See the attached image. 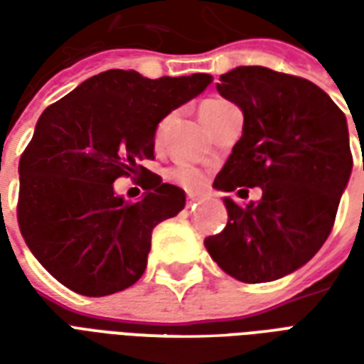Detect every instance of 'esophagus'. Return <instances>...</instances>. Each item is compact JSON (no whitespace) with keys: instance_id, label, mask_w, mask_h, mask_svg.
Returning <instances> with one entry per match:
<instances>
[{"instance_id":"34e87169","label":"esophagus","mask_w":364,"mask_h":364,"mask_svg":"<svg viewBox=\"0 0 364 364\" xmlns=\"http://www.w3.org/2000/svg\"><path fill=\"white\" fill-rule=\"evenodd\" d=\"M197 200H200V195H197V193H189V195H187V203H197Z\"/></svg>"}]
</instances>
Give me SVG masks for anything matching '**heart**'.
Instances as JSON below:
<instances>
[{"label": "heart", "mask_w": 364, "mask_h": 364, "mask_svg": "<svg viewBox=\"0 0 364 364\" xmlns=\"http://www.w3.org/2000/svg\"><path fill=\"white\" fill-rule=\"evenodd\" d=\"M220 105H224V101H218V99H213V101H206V103H203V107H200V117H203V120L208 117V112L213 111V109H216V107H220ZM167 122H169V117H166V119L159 122L158 138L164 134ZM167 177H169L171 181L183 185V187H189V189H197V187H200L203 181H205V175H203V171H200L198 167L189 166V164H181V166L169 169V171H167Z\"/></svg>", "instance_id": "obj_1"}]
</instances>
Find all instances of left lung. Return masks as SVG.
<instances>
[{
    "instance_id": "8db88e82",
    "label": "left lung",
    "mask_w": 364,
    "mask_h": 364,
    "mask_svg": "<svg viewBox=\"0 0 364 364\" xmlns=\"http://www.w3.org/2000/svg\"><path fill=\"white\" fill-rule=\"evenodd\" d=\"M216 90L242 109L244 130L214 189L263 195L245 206L224 197L228 224L205 245L237 281H277L312 259L331 232L353 169L347 119L318 85L263 66L234 68Z\"/></svg>"
}]
</instances>
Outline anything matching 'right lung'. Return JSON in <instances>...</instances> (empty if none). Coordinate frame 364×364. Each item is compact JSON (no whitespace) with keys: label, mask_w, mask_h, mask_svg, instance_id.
<instances>
[{"label":"right lung","mask_w":364,"mask_h":364,"mask_svg":"<svg viewBox=\"0 0 364 364\" xmlns=\"http://www.w3.org/2000/svg\"><path fill=\"white\" fill-rule=\"evenodd\" d=\"M213 83V75L150 80L107 70L44 109L19 161L21 234L38 263L83 296L132 287L146 271L151 230L185 208V191L146 173V193L127 203L122 175L146 171L156 128Z\"/></svg>","instance_id":"add662e5"}]
</instances>
